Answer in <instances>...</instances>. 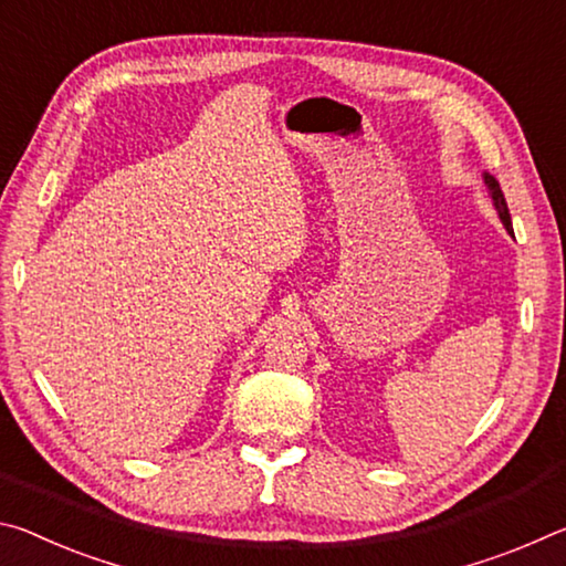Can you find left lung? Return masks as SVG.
Instances as JSON below:
<instances>
[{
  "label": "left lung",
  "instance_id": "1",
  "mask_svg": "<svg viewBox=\"0 0 566 566\" xmlns=\"http://www.w3.org/2000/svg\"><path fill=\"white\" fill-rule=\"evenodd\" d=\"M482 177H484L486 191H490V197H492V205H494V209H496V214H500V219H502V224H504L506 232H510V234L514 237L510 207H506V199H504V191H502V187H500V181H496V179L490 175V171H484Z\"/></svg>",
  "mask_w": 566,
  "mask_h": 566
}]
</instances>
